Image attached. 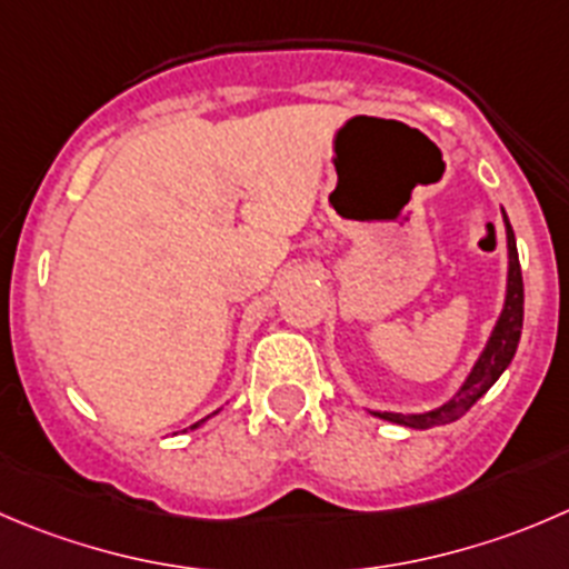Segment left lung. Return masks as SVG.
Segmentation results:
<instances>
[{
	"label": "left lung",
	"instance_id": "obj_1",
	"mask_svg": "<svg viewBox=\"0 0 569 569\" xmlns=\"http://www.w3.org/2000/svg\"><path fill=\"white\" fill-rule=\"evenodd\" d=\"M506 219V213H503ZM506 239H509V289H506V306L500 313L498 325H495L492 336H489L487 350L481 352V358L472 367L470 378L465 380L459 391L450 397L445 406L433 408L428 413H389V411H372L375 417L389 419V422L406 425V428H437V425L453 422V419L465 417L489 389H492L495 380L503 375V369L509 367L511 358H515L517 345H520L522 333V269L520 258H517V241L515 230H511L509 219H506Z\"/></svg>",
	"mask_w": 569,
	"mask_h": 569
}]
</instances>
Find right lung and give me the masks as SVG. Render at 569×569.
I'll return each instance as SVG.
<instances>
[{
  "instance_id": "obj_1",
  "label": "right lung",
  "mask_w": 569,
  "mask_h": 569,
  "mask_svg": "<svg viewBox=\"0 0 569 569\" xmlns=\"http://www.w3.org/2000/svg\"><path fill=\"white\" fill-rule=\"evenodd\" d=\"M197 425H200V422H197ZM197 425H191V428H197Z\"/></svg>"
}]
</instances>
